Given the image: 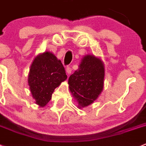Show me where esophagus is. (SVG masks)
Wrapping results in <instances>:
<instances>
[{"label": "esophagus", "mask_w": 146, "mask_h": 146, "mask_svg": "<svg viewBox=\"0 0 146 146\" xmlns=\"http://www.w3.org/2000/svg\"><path fill=\"white\" fill-rule=\"evenodd\" d=\"M66 72L67 74H70L71 73H72V69H71L70 66H67V67L66 68Z\"/></svg>", "instance_id": "obj_1"}]
</instances>
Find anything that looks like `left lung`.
<instances>
[{
  "instance_id": "obj_1",
  "label": "left lung",
  "mask_w": 146,
  "mask_h": 146,
  "mask_svg": "<svg viewBox=\"0 0 146 146\" xmlns=\"http://www.w3.org/2000/svg\"><path fill=\"white\" fill-rule=\"evenodd\" d=\"M105 68L102 61L87 55L79 69L69 77V90L77 100L79 108H84L98 99L103 89Z\"/></svg>"
}]
</instances>
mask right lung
Masks as SVG:
<instances>
[{
    "label": "right lung",
    "mask_w": 146,
    "mask_h": 146,
    "mask_svg": "<svg viewBox=\"0 0 146 146\" xmlns=\"http://www.w3.org/2000/svg\"><path fill=\"white\" fill-rule=\"evenodd\" d=\"M60 60L48 51L38 55L31 66L28 82L36 103L44 107L51 99L55 89L66 80Z\"/></svg>",
    "instance_id": "obj_1"
}]
</instances>
